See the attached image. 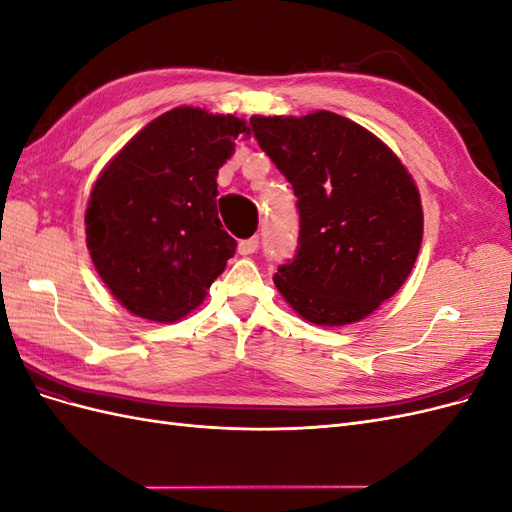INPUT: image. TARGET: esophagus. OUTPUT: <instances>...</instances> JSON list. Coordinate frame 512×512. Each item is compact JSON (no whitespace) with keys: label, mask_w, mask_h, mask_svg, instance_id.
I'll return each mask as SVG.
<instances>
[{"label":"esophagus","mask_w":512,"mask_h":512,"mask_svg":"<svg viewBox=\"0 0 512 512\" xmlns=\"http://www.w3.org/2000/svg\"><path fill=\"white\" fill-rule=\"evenodd\" d=\"M258 250V237H250V239H243L241 243H239V252L241 254H254Z\"/></svg>","instance_id":"1"}]
</instances>
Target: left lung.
Here are the masks:
<instances>
[{
	"instance_id": "obj_1",
	"label": "left lung",
	"mask_w": 512,
	"mask_h": 512,
	"mask_svg": "<svg viewBox=\"0 0 512 512\" xmlns=\"http://www.w3.org/2000/svg\"><path fill=\"white\" fill-rule=\"evenodd\" d=\"M250 126L297 196L299 245L273 275L277 290L324 327L369 316L406 282L421 250V196L406 166L329 111L254 115Z\"/></svg>"
}]
</instances>
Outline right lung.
Wrapping results in <instances>:
<instances>
[{"label": "right lung", "instance_id": "add662e5", "mask_svg": "<svg viewBox=\"0 0 512 512\" xmlns=\"http://www.w3.org/2000/svg\"><path fill=\"white\" fill-rule=\"evenodd\" d=\"M250 134L235 115L179 106L123 147L91 190V260L132 314L175 322L203 303L235 256L218 218V170Z\"/></svg>", "mask_w": 512, "mask_h": 512}]
</instances>
